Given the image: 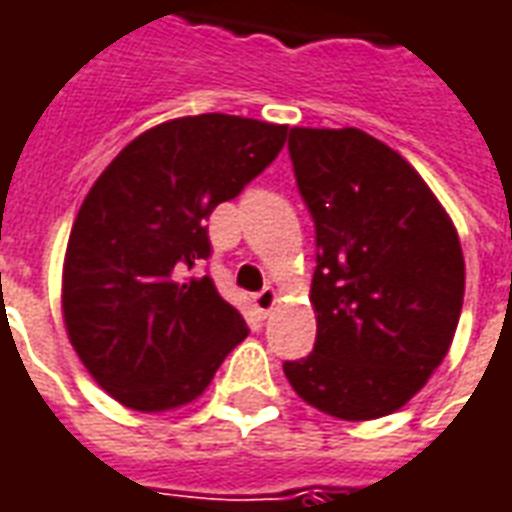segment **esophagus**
Returning a JSON list of instances; mask_svg holds the SVG:
<instances>
[{
	"label": "esophagus",
	"instance_id": "esophagus-1",
	"mask_svg": "<svg viewBox=\"0 0 512 512\" xmlns=\"http://www.w3.org/2000/svg\"><path fill=\"white\" fill-rule=\"evenodd\" d=\"M252 305H255V310L260 316L266 318L268 313H271V307L277 305V291H274V288H263V291L252 296Z\"/></svg>",
	"mask_w": 512,
	"mask_h": 512
}]
</instances>
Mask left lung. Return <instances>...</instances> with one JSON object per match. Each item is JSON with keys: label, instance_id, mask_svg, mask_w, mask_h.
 <instances>
[{"label": "left lung", "instance_id": "left-lung-1", "mask_svg": "<svg viewBox=\"0 0 512 512\" xmlns=\"http://www.w3.org/2000/svg\"><path fill=\"white\" fill-rule=\"evenodd\" d=\"M299 194L316 224V346L285 363L307 405L343 421L388 416L452 346L466 263L449 213L368 132L291 127Z\"/></svg>", "mask_w": 512, "mask_h": 512}]
</instances>
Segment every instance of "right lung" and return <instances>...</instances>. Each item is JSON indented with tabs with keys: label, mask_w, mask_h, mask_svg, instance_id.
<instances>
[{
	"label": "right lung",
	"mask_w": 512,
	"mask_h": 512,
	"mask_svg": "<svg viewBox=\"0 0 512 512\" xmlns=\"http://www.w3.org/2000/svg\"><path fill=\"white\" fill-rule=\"evenodd\" d=\"M288 127L202 113L141 132L88 191L63 260V321L116 402L166 413L199 399L244 341L210 277L207 219L280 155Z\"/></svg>",
	"instance_id": "obj_1"
}]
</instances>
